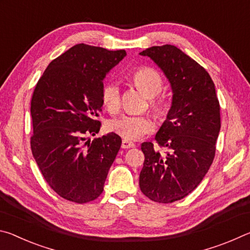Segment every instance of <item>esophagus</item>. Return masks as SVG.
Here are the masks:
<instances>
[{"instance_id": "1", "label": "esophagus", "mask_w": 250, "mask_h": 250, "mask_svg": "<svg viewBox=\"0 0 250 250\" xmlns=\"http://www.w3.org/2000/svg\"><path fill=\"white\" fill-rule=\"evenodd\" d=\"M134 146L135 145L133 142L128 141V140H122V143H121L122 149H130V147H134Z\"/></svg>"}]
</instances>
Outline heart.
Wrapping results in <instances>:
<instances>
[{"label": "heart", "mask_w": 250, "mask_h": 250, "mask_svg": "<svg viewBox=\"0 0 250 250\" xmlns=\"http://www.w3.org/2000/svg\"><path fill=\"white\" fill-rule=\"evenodd\" d=\"M131 79L139 90L150 98V107L158 118L167 115L170 104L159 95L163 88V80L158 70L151 67H139L131 74ZM101 100L109 112H116L120 105V88L116 83H105L101 90ZM108 130L125 140H135L141 135L150 132L153 128L151 119L146 115H122L111 119Z\"/></svg>", "instance_id": "1"}]
</instances>
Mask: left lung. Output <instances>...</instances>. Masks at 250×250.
Segmentation results:
<instances>
[{
  "mask_svg": "<svg viewBox=\"0 0 250 250\" xmlns=\"http://www.w3.org/2000/svg\"><path fill=\"white\" fill-rule=\"evenodd\" d=\"M158 65L171 83L173 99L155 135L143 142L141 192L156 203H173L195 189L213 163L221 130V107L209 74L176 46H153L140 53Z\"/></svg>",
  "mask_w": 250,
  "mask_h": 250,
  "instance_id": "left-lung-1",
  "label": "left lung"
}]
</instances>
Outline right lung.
<instances>
[{
  "label": "right lung",
  "instance_id": "right-lung-1",
  "mask_svg": "<svg viewBox=\"0 0 250 250\" xmlns=\"http://www.w3.org/2000/svg\"><path fill=\"white\" fill-rule=\"evenodd\" d=\"M125 55L77 44L50 62L34 89L32 153L47 184L67 201L83 204L104 191L121 138H87L100 130L104 76Z\"/></svg>",
  "mask_w": 250,
  "mask_h": 250
}]
</instances>
